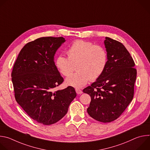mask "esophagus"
I'll use <instances>...</instances> for the list:
<instances>
[{"instance_id":"obj_1","label":"esophagus","mask_w":150,"mask_h":150,"mask_svg":"<svg viewBox=\"0 0 150 150\" xmlns=\"http://www.w3.org/2000/svg\"><path fill=\"white\" fill-rule=\"evenodd\" d=\"M75 91H76V93L78 94H82V91L79 88H76L75 89Z\"/></svg>"}]
</instances>
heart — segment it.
I'll return each instance as SVG.
<instances>
[{
  "label": "heart",
  "instance_id": "b5f03b06",
  "mask_svg": "<svg viewBox=\"0 0 150 150\" xmlns=\"http://www.w3.org/2000/svg\"><path fill=\"white\" fill-rule=\"evenodd\" d=\"M67 54L68 57L59 54L55 64L59 72L66 76L74 70L77 65L78 71L65 80L67 85L76 88H81L89 81L98 78L108 63V54L102 46L82 40L75 41L67 50Z\"/></svg>",
  "mask_w": 150,
  "mask_h": 150
}]
</instances>
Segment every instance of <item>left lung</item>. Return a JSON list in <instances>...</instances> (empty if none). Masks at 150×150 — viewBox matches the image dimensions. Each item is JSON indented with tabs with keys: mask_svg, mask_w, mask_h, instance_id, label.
I'll use <instances>...</instances> for the list:
<instances>
[{
	"mask_svg": "<svg viewBox=\"0 0 150 150\" xmlns=\"http://www.w3.org/2000/svg\"><path fill=\"white\" fill-rule=\"evenodd\" d=\"M104 43L108 54L105 70L83 92L91 99L88 115L97 121L108 123L117 119L132 100L137 69L130 53L121 42L105 37Z\"/></svg>",
	"mask_w": 150,
	"mask_h": 150,
	"instance_id": "1",
	"label": "left lung"
}]
</instances>
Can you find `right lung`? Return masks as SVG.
<instances>
[{
  "instance_id": "1",
  "label": "right lung",
  "mask_w": 150,
  "mask_h": 150,
  "mask_svg": "<svg viewBox=\"0 0 150 150\" xmlns=\"http://www.w3.org/2000/svg\"><path fill=\"white\" fill-rule=\"evenodd\" d=\"M62 37H41L20 51L12 72L16 102L34 120L45 125L56 123L67 113L76 96L74 87L54 91L63 81L54 61Z\"/></svg>"
}]
</instances>
